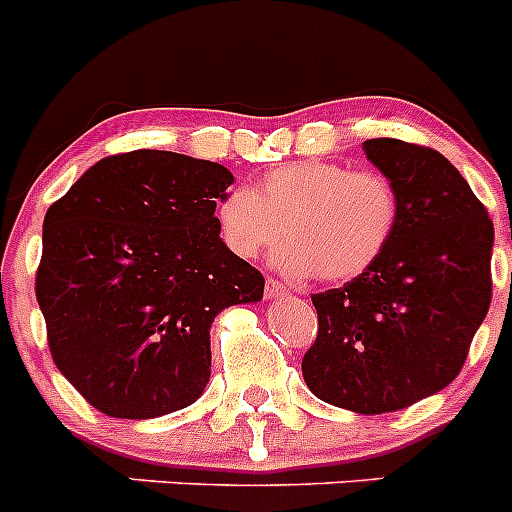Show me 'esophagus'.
I'll return each mask as SVG.
<instances>
[{
	"mask_svg": "<svg viewBox=\"0 0 512 512\" xmlns=\"http://www.w3.org/2000/svg\"><path fill=\"white\" fill-rule=\"evenodd\" d=\"M289 289L284 287L282 282H277V279H266V297L269 300H279V297H287Z\"/></svg>",
	"mask_w": 512,
	"mask_h": 512,
	"instance_id": "1",
	"label": "esophagus"
}]
</instances>
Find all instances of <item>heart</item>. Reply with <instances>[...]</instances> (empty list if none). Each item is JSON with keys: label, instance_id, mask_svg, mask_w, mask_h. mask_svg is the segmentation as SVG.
<instances>
[{"label": "heart", "instance_id": "heart-1", "mask_svg": "<svg viewBox=\"0 0 512 512\" xmlns=\"http://www.w3.org/2000/svg\"><path fill=\"white\" fill-rule=\"evenodd\" d=\"M400 220L395 184L379 171L328 161H297L271 171L253 189L235 187L215 207L225 246L256 259L282 238L271 264L287 277L318 274L348 282L372 269Z\"/></svg>", "mask_w": 512, "mask_h": 512}]
</instances>
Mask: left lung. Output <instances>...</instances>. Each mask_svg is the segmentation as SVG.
<instances>
[{
    "label": "left lung",
    "instance_id": "left-lung-1",
    "mask_svg": "<svg viewBox=\"0 0 512 512\" xmlns=\"http://www.w3.org/2000/svg\"><path fill=\"white\" fill-rule=\"evenodd\" d=\"M400 197L372 269L312 295L318 338L302 359L315 397L361 415L395 413L449 387L490 310L495 228L449 158L395 138L364 143Z\"/></svg>",
    "mask_w": 512,
    "mask_h": 512
}]
</instances>
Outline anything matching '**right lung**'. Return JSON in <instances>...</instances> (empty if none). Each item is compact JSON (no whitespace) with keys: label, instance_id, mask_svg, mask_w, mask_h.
Instances as JSON below:
<instances>
[{"label":"right lung","instance_id":"obj_1","mask_svg":"<svg viewBox=\"0 0 512 512\" xmlns=\"http://www.w3.org/2000/svg\"><path fill=\"white\" fill-rule=\"evenodd\" d=\"M233 174L171 151L102 158L53 202L35 295L58 372L110 418L200 400L210 328L261 302L264 277L223 243L215 207Z\"/></svg>","mask_w":512,"mask_h":512}]
</instances>
